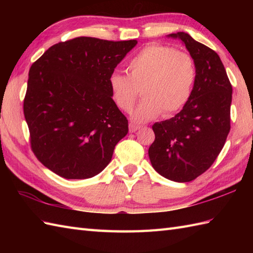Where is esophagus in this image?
Listing matches in <instances>:
<instances>
[{
	"label": "esophagus",
	"instance_id": "34e87169",
	"mask_svg": "<svg viewBox=\"0 0 253 253\" xmlns=\"http://www.w3.org/2000/svg\"><path fill=\"white\" fill-rule=\"evenodd\" d=\"M139 129H140V126L135 125V124H129V131L130 132H136Z\"/></svg>",
	"mask_w": 253,
	"mask_h": 253
}]
</instances>
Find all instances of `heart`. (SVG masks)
Segmentation results:
<instances>
[{"instance_id": "obj_1", "label": "heart", "mask_w": 253, "mask_h": 253, "mask_svg": "<svg viewBox=\"0 0 253 253\" xmlns=\"http://www.w3.org/2000/svg\"><path fill=\"white\" fill-rule=\"evenodd\" d=\"M127 72L110 76L111 96L121 111L130 112L141 91L143 99L130 116L137 124L178 112L189 100L196 80L193 58L162 44L144 46L128 63Z\"/></svg>"}]
</instances>
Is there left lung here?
<instances>
[{
	"mask_svg": "<svg viewBox=\"0 0 253 253\" xmlns=\"http://www.w3.org/2000/svg\"><path fill=\"white\" fill-rule=\"evenodd\" d=\"M168 37L185 44L195 62L196 80L182 110L152 126L149 158L160 175L187 182L203 174L222 151L230 130L233 88L215 51L185 32Z\"/></svg>",
	"mask_w": 253,
	"mask_h": 253,
	"instance_id": "obj_1",
	"label": "left lung"
}]
</instances>
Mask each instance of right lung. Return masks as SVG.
<instances>
[{
	"mask_svg": "<svg viewBox=\"0 0 253 253\" xmlns=\"http://www.w3.org/2000/svg\"><path fill=\"white\" fill-rule=\"evenodd\" d=\"M136 44L79 37L52 45L31 65L24 114L32 151L53 173L91 178L111 162L128 121L109 79Z\"/></svg>",
	"mask_w": 253,
	"mask_h": 253,
	"instance_id": "right-lung-1",
	"label": "right lung"
}]
</instances>
